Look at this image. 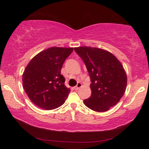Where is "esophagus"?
Returning a JSON list of instances; mask_svg holds the SVG:
<instances>
[{
  "mask_svg": "<svg viewBox=\"0 0 149 149\" xmlns=\"http://www.w3.org/2000/svg\"><path fill=\"white\" fill-rule=\"evenodd\" d=\"M81 87H82V83H81V82H78L77 83V85H76V86L74 87V89H75V90H77V89H79Z\"/></svg>",
  "mask_w": 149,
  "mask_h": 149,
  "instance_id": "1",
  "label": "esophagus"
}]
</instances>
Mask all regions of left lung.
<instances>
[{"mask_svg":"<svg viewBox=\"0 0 149 149\" xmlns=\"http://www.w3.org/2000/svg\"><path fill=\"white\" fill-rule=\"evenodd\" d=\"M86 66L90 77L91 95L83 100L86 107L105 112L119 102L125 93L127 75L121 62L107 51L91 47L74 49Z\"/></svg>","mask_w":149,"mask_h":149,"instance_id":"left-lung-1","label":"left lung"}]
</instances>
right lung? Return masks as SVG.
<instances>
[{
	"label": "right lung",
	"mask_w": 149,
	"mask_h": 149,
	"mask_svg": "<svg viewBox=\"0 0 149 149\" xmlns=\"http://www.w3.org/2000/svg\"><path fill=\"white\" fill-rule=\"evenodd\" d=\"M73 48L50 47L30 60L22 76L23 87L32 102L45 110L58 108L70 93L61 69Z\"/></svg>",
	"instance_id": "add662e5"
}]
</instances>
